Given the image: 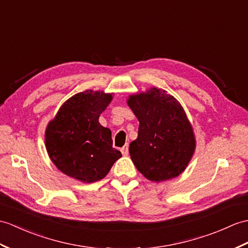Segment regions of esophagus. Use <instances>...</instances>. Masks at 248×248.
<instances>
[{"label":"esophagus","mask_w":248,"mask_h":248,"mask_svg":"<svg viewBox=\"0 0 248 248\" xmlns=\"http://www.w3.org/2000/svg\"><path fill=\"white\" fill-rule=\"evenodd\" d=\"M122 153H123V155H124V156H126V155L129 154V147H128V145H125L124 147L122 148Z\"/></svg>","instance_id":"34e87169"}]
</instances>
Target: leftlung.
<instances>
[{
  "mask_svg": "<svg viewBox=\"0 0 248 248\" xmlns=\"http://www.w3.org/2000/svg\"><path fill=\"white\" fill-rule=\"evenodd\" d=\"M128 105L140 122L138 136L129 147L137 170L154 182L180 175L195 149L192 126L180 103L152 88L130 96Z\"/></svg>",
  "mask_w": 248,
  "mask_h": 248,
  "instance_id": "1",
  "label": "left lung"
}]
</instances>
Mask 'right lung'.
Returning <instances> with one entry per match:
<instances>
[{
    "instance_id": "1",
    "label": "right lung",
    "mask_w": 248,
    "mask_h": 248,
    "mask_svg": "<svg viewBox=\"0 0 248 248\" xmlns=\"http://www.w3.org/2000/svg\"><path fill=\"white\" fill-rule=\"evenodd\" d=\"M112 94L85 91L63 103L45 132L46 150L63 173L84 183L105 177L122 153L113 148L111 130L99 119Z\"/></svg>"
}]
</instances>
